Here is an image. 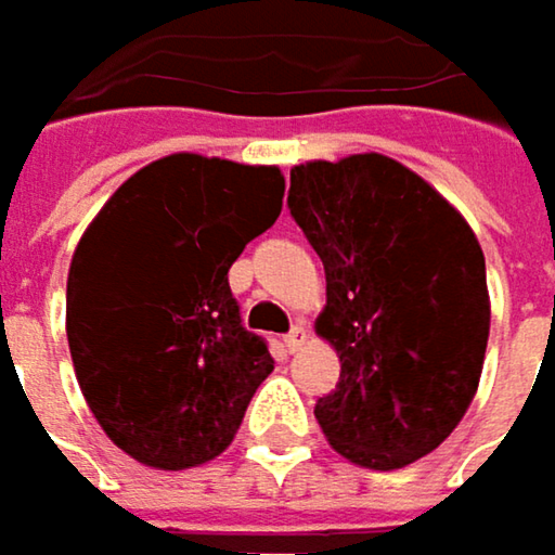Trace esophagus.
Listing matches in <instances>:
<instances>
[{
  "mask_svg": "<svg viewBox=\"0 0 555 555\" xmlns=\"http://www.w3.org/2000/svg\"><path fill=\"white\" fill-rule=\"evenodd\" d=\"M308 340V331H305V324L298 321V324H292V331L282 337V344H285V350L288 353H295V350H301V344Z\"/></svg>",
  "mask_w": 555,
  "mask_h": 555,
  "instance_id": "1",
  "label": "esophagus"
}]
</instances>
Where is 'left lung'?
I'll return each instance as SVG.
<instances>
[{
    "label": "left lung",
    "mask_w": 555,
    "mask_h": 555,
    "mask_svg": "<svg viewBox=\"0 0 555 555\" xmlns=\"http://www.w3.org/2000/svg\"><path fill=\"white\" fill-rule=\"evenodd\" d=\"M288 208L327 276L314 331L340 357L314 417L350 463L401 469L476 398L492 321L482 247L430 182L383 154L292 167Z\"/></svg>",
    "instance_id": "1"
}]
</instances>
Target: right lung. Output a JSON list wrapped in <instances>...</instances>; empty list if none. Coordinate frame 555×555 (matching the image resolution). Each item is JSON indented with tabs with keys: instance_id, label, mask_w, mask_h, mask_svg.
<instances>
[{
	"instance_id": "right-lung-1",
	"label": "right lung",
	"mask_w": 555,
	"mask_h": 555,
	"mask_svg": "<svg viewBox=\"0 0 555 555\" xmlns=\"http://www.w3.org/2000/svg\"><path fill=\"white\" fill-rule=\"evenodd\" d=\"M282 192L279 167L169 154L121 182L79 237L73 370L99 427L138 463L176 473L215 460L273 373L228 270L273 228Z\"/></svg>"
}]
</instances>
